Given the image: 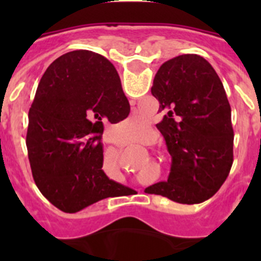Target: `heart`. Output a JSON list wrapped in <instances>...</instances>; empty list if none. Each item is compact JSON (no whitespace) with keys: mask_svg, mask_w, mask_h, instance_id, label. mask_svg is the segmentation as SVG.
Returning a JSON list of instances; mask_svg holds the SVG:
<instances>
[{"mask_svg":"<svg viewBox=\"0 0 261 261\" xmlns=\"http://www.w3.org/2000/svg\"><path fill=\"white\" fill-rule=\"evenodd\" d=\"M145 124H146L145 123V120L140 119V117L137 116H132L130 119H129V125H130V128L132 129H141L144 128ZM153 140H154V135L151 133L150 137H149V141H153Z\"/></svg>","mask_w":261,"mask_h":261,"instance_id":"heart-1","label":"heart"}]
</instances>
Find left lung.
I'll list each match as a JSON object with an SVG mask.
<instances>
[{
  "instance_id": "left-lung-1",
  "label": "left lung",
  "mask_w": 261,
  "mask_h": 261,
  "mask_svg": "<svg viewBox=\"0 0 261 261\" xmlns=\"http://www.w3.org/2000/svg\"><path fill=\"white\" fill-rule=\"evenodd\" d=\"M151 94L163 116L156 128L172 163L167 181L145 192L180 204L211 199L232 165L231 108L220 77L204 57L181 55L161 65Z\"/></svg>"
}]
</instances>
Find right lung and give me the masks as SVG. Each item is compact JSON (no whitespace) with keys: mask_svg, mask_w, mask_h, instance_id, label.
Wrapping results in <instances>:
<instances>
[{"mask_svg":"<svg viewBox=\"0 0 261 261\" xmlns=\"http://www.w3.org/2000/svg\"><path fill=\"white\" fill-rule=\"evenodd\" d=\"M129 111L116 69L102 55L73 50L48 66L30 108L26 145L34 180L50 204L75 213L132 191L102 170L103 124Z\"/></svg>","mask_w":261,"mask_h":261,"instance_id":"1","label":"right lung"}]
</instances>
